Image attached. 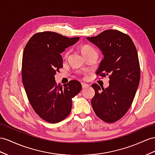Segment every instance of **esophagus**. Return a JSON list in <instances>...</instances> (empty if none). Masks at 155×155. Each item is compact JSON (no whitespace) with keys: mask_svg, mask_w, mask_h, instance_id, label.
Listing matches in <instances>:
<instances>
[{"mask_svg":"<svg viewBox=\"0 0 155 155\" xmlns=\"http://www.w3.org/2000/svg\"><path fill=\"white\" fill-rule=\"evenodd\" d=\"M82 88H86L89 87V85L88 84H86V83H82Z\"/></svg>","mask_w":155,"mask_h":155,"instance_id":"obj_1","label":"esophagus"}]
</instances>
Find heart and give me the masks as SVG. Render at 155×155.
<instances>
[{
  "label": "heart",
  "instance_id": "b5f03b06",
  "mask_svg": "<svg viewBox=\"0 0 155 155\" xmlns=\"http://www.w3.org/2000/svg\"><path fill=\"white\" fill-rule=\"evenodd\" d=\"M95 50L92 47H91L90 46H88V45H84L82 46L81 47V53L82 54L83 56H85V55H88V54H90L91 51H92ZM69 54V50H67L65 51L64 53V55H63V56H64V58H67L68 57V55Z\"/></svg>",
  "mask_w": 155,
  "mask_h": 155
}]
</instances>
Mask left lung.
<instances>
[{
  "instance_id": "8db88e82",
  "label": "left lung",
  "mask_w": 155,
  "mask_h": 155,
  "mask_svg": "<svg viewBox=\"0 0 155 155\" xmlns=\"http://www.w3.org/2000/svg\"><path fill=\"white\" fill-rule=\"evenodd\" d=\"M87 39L104 55L96 74L109 77L108 88L92 85L95 90L92 106L102 120L114 122L128 111L140 84V67L136 48L128 35L118 30H105Z\"/></svg>"
}]
</instances>
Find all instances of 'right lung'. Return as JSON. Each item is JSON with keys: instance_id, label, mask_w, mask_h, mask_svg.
I'll use <instances>...</instances> for the list:
<instances>
[{"instance_id": "right-lung-1", "label": "right lung", "mask_w": 155, "mask_h": 155, "mask_svg": "<svg viewBox=\"0 0 155 155\" xmlns=\"http://www.w3.org/2000/svg\"><path fill=\"white\" fill-rule=\"evenodd\" d=\"M79 38L50 31L38 33L29 39L23 51L21 74L27 98L36 113L48 122L58 123L68 116L72 99L82 90L78 81L62 86L56 84L54 77L63 67L61 53Z\"/></svg>"}]
</instances>
